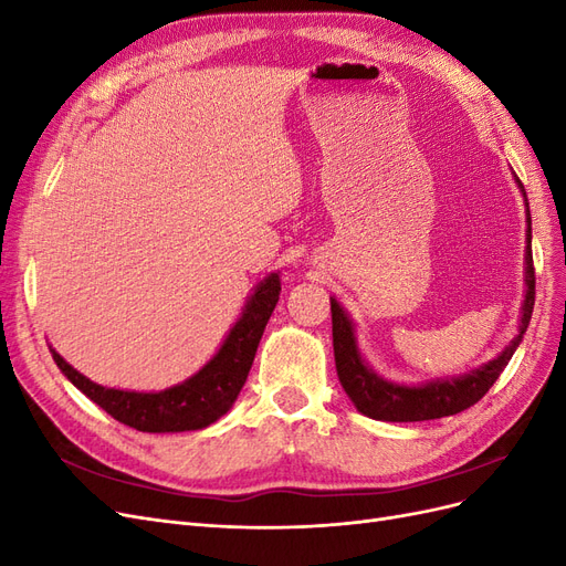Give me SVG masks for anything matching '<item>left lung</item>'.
<instances>
[{
	"instance_id": "left-lung-1",
	"label": "left lung",
	"mask_w": 566,
	"mask_h": 566,
	"mask_svg": "<svg viewBox=\"0 0 566 566\" xmlns=\"http://www.w3.org/2000/svg\"><path fill=\"white\" fill-rule=\"evenodd\" d=\"M515 181L524 196L526 205V250H524V302L520 314V328L517 335L510 339L505 349L482 364L479 368L455 375V378L430 380L422 385H401L385 380L382 375L375 373L358 349L356 325L352 316L345 312L335 297H331V314H333V349H335V368L342 389L356 406L358 413H364L373 420L385 422H418V420H437L455 416L460 410L474 406L491 385L499 380V375L505 370L512 354L517 352L520 342L528 328L531 312H534V297H536V276H534V256H531V214L526 191L522 181L515 175Z\"/></svg>"
}]
</instances>
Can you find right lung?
I'll use <instances>...</instances> for the list:
<instances>
[{
  "label": "right lung",
  "mask_w": 566,
  "mask_h": 566,
  "mask_svg": "<svg viewBox=\"0 0 566 566\" xmlns=\"http://www.w3.org/2000/svg\"><path fill=\"white\" fill-rule=\"evenodd\" d=\"M279 295V271H271L269 276L254 285L241 318L231 325L229 335L210 361L188 380L163 391H132L96 385L87 375H82L67 364L54 347H49V352L61 373L84 397H90L123 424H129L139 432L158 434L202 430V427L224 416L238 399V394H241L269 316L276 310Z\"/></svg>",
  "instance_id": "right-lung-1"
}]
</instances>
